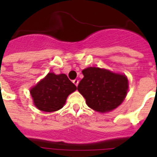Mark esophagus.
I'll return each instance as SVG.
<instances>
[{"label":"esophagus","instance_id":"esophagus-1","mask_svg":"<svg viewBox=\"0 0 157 157\" xmlns=\"http://www.w3.org/2000/svg\"><path fill=\"white\" fill-rule=\"evenodd\" d=\"M73 82H74V84L76 86H78V79L73 80Z\"/></svg>","mask_w":157,"mask_h":157}]
</instances>
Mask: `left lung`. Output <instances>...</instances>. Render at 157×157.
<instances>
[{
  "mask_svg": "<svg viewBox=\"0 0 157 157\" xmlns=\"http://www.w3.org/2000/svg\"><path fill=\"white\" fill-rule=\"evenodd\" d=\"M82 74L78 90L90 109L104 113L116 109L124 101L128 90L126 75L93 67L84 69Z\"/></svg>",
  "mask_w": 157,
  "mask_h": 157,
  "instance_id": "8db88e82",
  "label": "left lung"
}]
</instances>
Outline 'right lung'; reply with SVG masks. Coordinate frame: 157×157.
Segmentation results:
<instances>
[{
  "label": "right lung",
  "mask_w": 157,
  "mask_h": 157,
  "mask_svg": "<svg viewBox=\"0 0 157 157\" xmlns=\"http://www.w3.org/2000/svg\"><path fill=\"white\" fill-rule=\"evenodd\" d=\"M76 90V86L65 74L48 73L30 92L37 109L52 112L62 109L69 94Z\"/></svg>",
  "instance_id": "obj_1"
}]
</instances>
